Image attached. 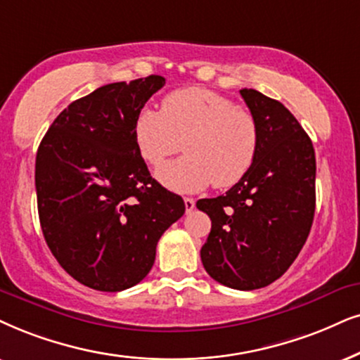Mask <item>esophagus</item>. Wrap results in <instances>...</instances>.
Wrapping results in <instances>:
<instances>
[{
  "label": "esophagus",
  "mask_w": 360,
  "mask_h": 360,
  "mask_svg": "<svg viewBox=\"0 0 360 360\" xmlns=\"http://www.w3.org/2000/svg\"><path fill=\"white\" fill-rule=\"evenodd\" d=\"M184 206H186V212H193V209L195 206L194 199L193 198H184Z\"/></svg>",
  "instance_id": "34e87169"
}]
</instances>
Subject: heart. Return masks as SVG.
<instances>
[{
    "mask_svg": "<svg viewBox=\"0 0 360 360\" xmlns=\"http://www.w3.org/2000/svg\"><path fill=\"white\" fill-rule=\"evenodd\" d=\"M134 139L148 165L159 166L184 143L188 156L156 171L158 181L181 194L207 186L231 188L248 174L257 154L254 117L211 89L172 91L162 109L143 108L134 121Z\"/></svg>",
    "mask_w": 360,
    "mask_h": 360,
    "instance_id": "heart-1",
    "label": "heart"
}]
</instances>
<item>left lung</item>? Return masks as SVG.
<instances>
[{
	"label": "left lung",
	"instance_id": "8db88e82",
	"mask_svg": "<svg viewBox=\"0 0 360 360\" xmlns=\"http://www.w3.org/2000/svg\"><path fill=\"white\" fill-rule=\"evenodd\" d=\"M256 121L254 165L224 195L199 199L211 217L204 269L227 288L254 290L284 274L301 252L316 211L312 141L284 104L240 89Z\"/></svg>",
	"mask_w": 360,
	"mask_h": 360
}]
</instances>
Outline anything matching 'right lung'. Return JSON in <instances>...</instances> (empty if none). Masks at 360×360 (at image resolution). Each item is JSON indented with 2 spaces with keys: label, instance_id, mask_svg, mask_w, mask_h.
<instances>
[{
  "label": "right lung",
  "instance_id": "add662e5",
  "mask_svg": "<svg viewBox=\"0 0 360 360\" xmlns=\"http://www.w3.org/2000/svg\"><path fill=\"white\" fill-rule=\"evenodd\" d=\"M151 75L101 86L53 121L36 154L43 236L59 266L91 289L117 292L148 276L165 231L186 211L149 174L136 116L165 86Z\"/></svg>",
  "mask_w": 360,
  "mask_h": 360
}]
</instances>
